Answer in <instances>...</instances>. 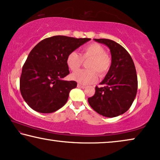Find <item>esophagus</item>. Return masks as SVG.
<instances>
[{
	"instance_id": "1",
	"label": "esophagus",
	"mask_w": 160,
	"mask_h": 160,
	"mask_svg": "<svg viewBox=\"0 0 160 160\" xmlns=\"http://www.w3.org/2000/svg\"><path fill=\"white\" fill-rule=\"evenodd\" d=\"M78 88H82V89L86 88V87H85V85H81V84H80V83H78Z\"/></svg>"
}]
</instances>
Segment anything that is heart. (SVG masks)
<instances>
[{"mask_svg": "<svg viewBox=\"0 0 160 160\" xmlns=\"http://www.w3.org/2000/svg\"><path fill=\"white\" fill-rule=\"evenodd\" d=\"M90 59L87 67L90 69H81L72 74L71 78L82 85H90L96 82L98 72L103 76L111 66V58L105 53V49L97 43H91L84 46L80 56L76 51H72L67 57V64L72 71L80 68L82 60Z\"/></svg>", "mask_w": 160, "mask_h": 160, "instance_id": "heart-1", "label": "heart"}]
</instances>
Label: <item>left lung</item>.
<instances>
[{
	"mask_svg": "<svg viewBox=\"0 0 160 160\" xmlns=\"http://www.w3.org/2000/svg\"><path fill=\"white\" fill-rule=\"evenodd\" d=\"M110 49L112 64L93 96L88 98L91 107L101 115L114 118L124 114L131 107L138 89L133 61L122 46L109 39H94Z\"/></svg>",
	"mask_w": 160,
	"mask_h": 160,
	"instance_id": "left-lung-1",
	"label": "left lung"
}]
</instances>
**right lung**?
Instances as JSON below:
<instances>
[{
	"label": "right lung",
	"mask_w": 160,
	"mask_h": 160,
	"mask_svg": "<svg viewBox=\"0 0 160 160\" xmlns=\"http://www.w3.org/2000/svg\"><path fill=\"white\" fill-rule=\"evenodd\" d=\"M91 38L56 35L46 38L29 53L22 67L20 91L30 107L40 113H52L68 100L75 81L64 80L69 75L67 57Z\"/></svg>",
	"instance_id": "add662e5"
}]
</instances>
